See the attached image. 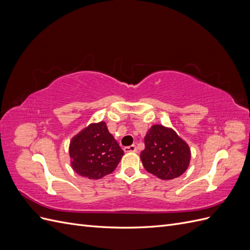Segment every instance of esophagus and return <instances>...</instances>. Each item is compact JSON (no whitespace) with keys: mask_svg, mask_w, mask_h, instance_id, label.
I'll list each match as a JSON object with an SVG mask.
<instances>
[{"mask_svg":"<svg viewBox=\"0 0 250 250\" xmlns=\"http://www.w3.org/2000/svg\"><path fill=\"white\" fill-rule=\"evenodd\" d=\"M124 151H125V152H137L138 149H137V147H135L134 145H131V146L125 147Z\"/></svg>","mask_w":250,"mask_h":250,"instance_id":"1","label":"esophagus"}]
</instances>
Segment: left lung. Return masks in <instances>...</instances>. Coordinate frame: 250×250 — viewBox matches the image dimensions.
<instances>
[{"label": "left lung", "instance_id": "left-lung-1", "mask_svg": "<svg viewBox=\"0 0 250 250\" xmlns=\"http://www.w3.org/2000/svg\"><path fill=\"white\" fill-rule=\"evenodd\" d=\"M145 149L141 152L142 164L149 173L163 180H171L187 171L191 149L172 128L161 124L150 127L145 135Z\"/></svg>", "mask_w": 250, "mask_h": 250}]
</instances>
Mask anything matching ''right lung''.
I'll return each instance as SVG.
<instances>
[{
    "label": "right lung",
    "instance_id": "right-lung-1",
    "mask_svg": "<svg viewBox=\"0 0 250 250\" xmlns=\"http://www.w3.org/2000/svg\"><path fill=\"white\" fill-rule=\"evenodd\" d=\"M69 153L72 169L88 179H100L117 168L124 151L108 131L106 123H92L74 135Z\"/></svg>",
    "mask_w": 250,
    "mask_h": 250
}]
</instances>
